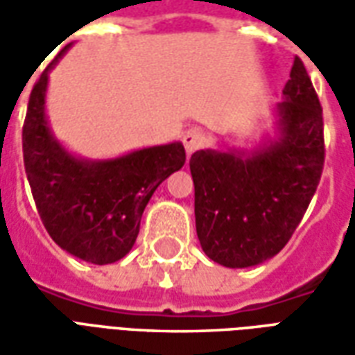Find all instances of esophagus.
I'll use <instances>...</instances> for the list:
<instances>
[{"mask_svg": "<svg viewBox=\"0 0 355 355\" xmlns=\"http://www.w3.org/2000/svg\"><path fill=\"white\" fill-rule=\"evenodd\" d=\"M182 142H184V148L188 154H193L196 150H200L201 144H203V135L200 131H192L184 132V137H182Z\"/></svg>", "mask_w": 355, "mask_h": 355, "instance_id": "1", "label": "esophagus"}]
</instances>
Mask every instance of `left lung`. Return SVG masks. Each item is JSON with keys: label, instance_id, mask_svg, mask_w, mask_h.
I'll list each match as a JSON object with an SVG mask.
<instances>
[{"label": "left lung", "instance_id": "1", "mask_svg": "<svg viewBox=\"0 0 355 355\" xmlns=\"http://www.w3.org/2000/svg\"><path fill=\"white\" fill-rule=\"evenodd\" d=\"M283 94L279 139L251 155L200 150L190 157L198 238L223 266H254L279 253L320 184L323 110L298 57Z\"/></svg>", "mask_w": 355, "mask_h": 355}]
</instances>
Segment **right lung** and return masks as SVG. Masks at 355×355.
I'll use <instances>...</instances> for the list:
<instances>
[{
  "label": "right lung",
  "mask_w": 355,
  "mask_h": 355,
  "mask_svg": "<svg viewBox=\"0 0 355 355\" xmlns=\"http://www.w3.org/2000/svg\"><path fill=\"white\" fill-rule=\"evenodd\" d=\"M55 62L40 76L28 101L22 127L28 182L57 245L81 261L112 264L135 245L140 216L155 188L184 165V146L144 148L110 162L70 155L53 139L45 119L47 72Z\"/></svg>",
  "instance_id": "add662e5"
}]
</instances>
